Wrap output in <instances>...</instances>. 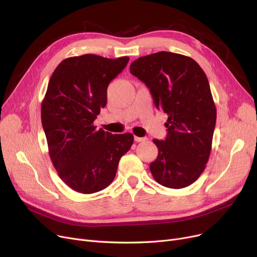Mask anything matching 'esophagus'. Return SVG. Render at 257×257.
Segmentation results:
<instances>
[{"label":"esophagus","mask_w":257,"mask_h":257,"mask_svg":"<svg viewBox=\"0 0 257 257\" xmlns=\"http://www.w3.org/2000/svg\"><path fill=\"white\" fill-rule=\"evenodd\" d=\"M148 139L147 138H139V137H134V141L137 143H141V142H146Z\"/></svg>","instance_id":"34e87169"}]
</instances>
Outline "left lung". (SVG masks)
I'll return each mask as SVG.
<instances>
[{"instance_id":"8db88e82","label":"left lung","mask_w":257,"mask_h":257,"mask_svg":"<svg viewBox=\"0 0 257 257\" xmlns=\"http://www.w3.org/2000/svg\"><path fill=\"white\" fill-rule=\"evenodd\" d=\"M130 73L168 114L166 139L153 140L158 148L150 165L154 179L170 188L191 185L205 170L217 119L205 73L191 57L165 51L134 60Z\"/></svg>"}]
</instances>
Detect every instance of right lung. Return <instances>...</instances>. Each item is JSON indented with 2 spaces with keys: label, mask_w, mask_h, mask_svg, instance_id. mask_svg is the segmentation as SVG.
I'll return each mask as SVG.
<instances>
[{
  "label": "right lung",
  "mask_w": 257,
  "mask_h": 257,
  "mask_svg": "<svg viewBox=\"0 0 257 257\" xmlns=\"http://www.w3.org/2000/svg\"><path fill=\"white\" fill-rule=\"evenodd\" d=\"M129 61L85 54L66 58L52 74L42 104L49 154L59 177L72 190L92 194L109 185L131 133L97 130L93 120L107 103V87Z\"/></svg>",
  "instance_id": "right-lung-1"
}]
</instances>
